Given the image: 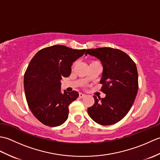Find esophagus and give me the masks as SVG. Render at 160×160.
Instances as JSON below:
<instances>
[{
  "label": "esophagus",
  "instance_id": "esophagus-1",
  "mask_svg": "<svg viewBox=\"0 0 160 160\" xmlns=\"http://www.w3.org/2000/svg\"><path fill=\"white\" fill-rule=\"evenodd\" d=\"M84 97H85V94H83V93H79V98H84Z\"/></svg>",
  "mask_w": 160,
  "mask_h": 160
}]
</instances>
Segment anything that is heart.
Here are the masks:
<instances>
[{"instance_id": "b5f03b06", "label": "heart", "mask_w": 160, "mask_h": 160, "mask_svg": "<svg viewBox=\"0 0 160 160\" xmlns=\"http://www.w3.org/2000/svg\"><path fill=\"white\" fill-rule=\"evenodd\" d=\"M97 62V61H92V62H91V63H93V62Z\"/></svg>"}]
</instances>
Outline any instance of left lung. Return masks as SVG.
<instances>
[{
  "instance_id": "left-lung-1",
  "label": "left lung",
  "mask_w": 160,
  "mask_h": 160,
  "mask_svg": "<svg viewBox=\"0 0 160 160\" xmlns=\"http://www.w3.org/2000/svg\"><path fill=\"white\" fill-rule=\"evenodd\" d=\"M87 54L100 60L103 67L100 83L104 98L98 99L88 108L89 116L101 125H111L128 113L138 91V73L135 63L127 53L111 47L87 49Z\"/></svg>"
}]
</instances>
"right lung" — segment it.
Listing matches in <instances>:
<instances>
[{"mask_svg":"<svg viewBox=\"0 0 160 160\" xmlns=\"http://www.w3.org/2000/svg\"><path fill=\"white\" fill-rule=\"evenodd\" d=\"M85 51L53 45L40 50L30 61L24 76L26 100L33 115L45 125L58 127L67 120L69 105L79 94L61 92L60 80L70 76L73 62Z\"/></svg>","mask_w":160,"mask_h":160,"instance_id":"right-lung-1","label":"right lung"}]
</instances>
